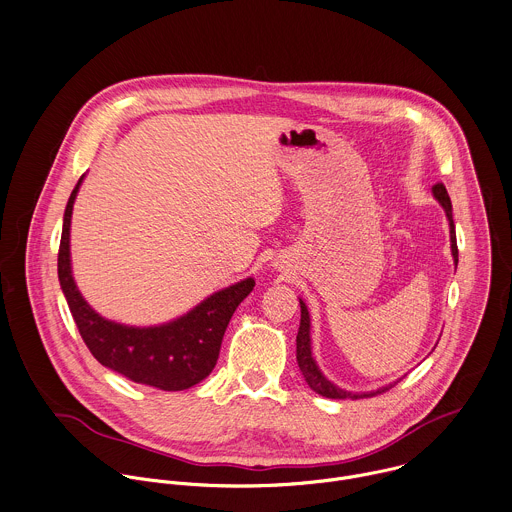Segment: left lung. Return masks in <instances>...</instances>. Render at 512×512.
<instances>
[{"instance_id": "8db88e82", "label": "left lung", "mask_w": 512, "mask_h": 512, "mask_svg": "<svg viewBox=\"0 0 512 512\" xmlns=\"http://www.w3.org/2000/svg\"><path fill=\"white\" fill-rule=\"evenodd\" d=\"M432 194L434 198L440 202V206L444 208L446 212V218H448V224H450V248H452V258H454V264H458V248H456V232H454V220H452V204H450V198H448V192L444 188V184H434L432 186ZM300 328H298V336H296V360H298V366H300V372L304 374L308 386L326 396V398H370V396H376V394H382L386 390H390L394 384H388V386H382L378 390H372V392H362V394H354V392H348V390H342L338 388L336 384H332L322 372L320 368L316 366L314 358H312V350H310V314H308V308L306 304L300 300Z\"/></svg>"}]
</instances>
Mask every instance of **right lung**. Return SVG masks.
<instances>
[{
	"label": "right lung",
	"instance_id": "right-lung-1",
	"mask_svg": "<svg viewBox=\"0 0 512 512\" xmlns=\"http://www.w3.org/2000/svg\"><path fill=\"white\" fill-rule=\"evenodd\" d=\"M76 184L64 214L58 252V276L74 322L94 358L118 374L160 390H186L204 380L216 366L224 332L238 304L252 292L254 280L246 278L224 288L182 318L150 328L124 326L102 318L80 294L70 264V222Z\"/></svg>",
	"mask_w": 512,
	"mask_h": 512
}]
</instances>
